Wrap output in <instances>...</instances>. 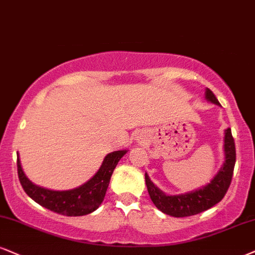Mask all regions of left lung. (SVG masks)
Returning <instances> with one entry per match:
<instances>
[{"instance_id": "left-lung-1", "label": "left lung", "mask_w": 255, "mask_h": 255, "mask_svg": "<svg viewBox=\"0 0 255 255\" xmlns=\"http://www.w3.org/2000/svg\"><path fill=\"white\" fill-rule=\"evenodd\" d=\"M206 98L209 102L220 105L215 94L209 89L206 90ZM225 156L224 165L215 175V177L210 181V183L190 193L174 195V196L165 195L152 183L149 176L145 174V183L150 199L161 212L175 218L196 215L212 208L224 199L233 177L237 153H235L234 138L229 128L225 131Z\"/></svg>"}]
</instances>
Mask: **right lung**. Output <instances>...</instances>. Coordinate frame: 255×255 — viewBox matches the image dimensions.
Instances as JSON below:
<instances>
[{"label":"right lung","instance_id":"obj_1","mask_svg":"<svg viewBox=\"0 0 255 255\" xmlns=\"http://www.w3.org/2000/svg\"><path fill=\"white\" fill-rule=\"evenodd\" d=\"M127 153V150H119L109 153L104 158L102 166L97 174L80 187L71 190L55 191L45 189L28 180L22 170L20 158L17 156V175L20 183L31 200L40 206L66 216H83L92 213L102 204L108 190L112 172L119 159Z\"/></svg>","mask_w":255,"mask_h":255}]
</instances>
